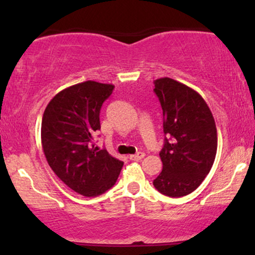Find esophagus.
<instances>
[{
	"instance_id": "esophagus-1",
	"label": "esophagus",
	"mask_w": 255,
	"mask_h": 255,
	"mask_svg": "<svg viewBox=\"0 0 255 255\" xmlns=\"http://www.w3.org/2000/svg\"><path fill=\"white\" fill-rule=\"evenodd\" d=\"M144 157H145V153H136V154H131V156H129V159L130 160H141Z\"/></svg>"
}]
</instances>
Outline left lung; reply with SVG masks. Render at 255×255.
<instances>
[{
    "mask_svg": "<svg viewBox=\"0 0 255 255\" xmlns=\"http://www.w3.org/2000/svg\"><path fill=\"white\" fill-rule=\"evenodd\" d=\"M153 91L162 105L163 130L168 135L159 152L163 170L153 186L168 197H184L200 186L215 162V119L197 91L174 79H157Z\"/></svg>",
    "mask_w": 255,
    "mask_h": 255,
    "instance_id": "obj_1",
    "label": "left lung"
}]
</instances>
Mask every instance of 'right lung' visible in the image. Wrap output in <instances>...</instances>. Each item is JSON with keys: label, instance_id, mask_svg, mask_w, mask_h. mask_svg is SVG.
<instances>
[{"label": "right lung", "instance_id": "right-lung-1", "mask_svg": "<svg viewBox=\"0 0 255 255\" xmlns=\"http://www.w3.org/2000/svg\"><path fill=\"white\" fill-rule=\"evenodd\" d=\"M114 85L84 81L58 92L42 119V146L48 164L64 184L84 197H97L118 180L124 162L95 145L99 113Z\"/></svg>", "mask_w": 255, "mask_h": 255}]
</instances>
